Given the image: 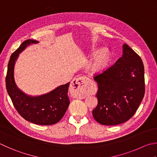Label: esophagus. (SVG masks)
Instances as JSON below:
<instances>
[{
    "label": "esophagus",
    "mask_w": 157,
    "mask_h": 157,
    "mask_svg": "<svg viewBox=\"0 0 157 157\" xmlns=\"http://www.w3.org/2000/svg\"><path fill=\"white\" fill-rule=\"evenodd\" d=\"M86 76H82L78 78H75L71 82V88L73 90V95L76 98L83 99L86 96L85 93V85L88 81Z\"/></svg>",
    "instance_id": "esophagus-1"
}]
</instances>
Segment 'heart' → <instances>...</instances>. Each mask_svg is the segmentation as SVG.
Masks as SVG:
<instances>
[{"mask_svg": "<svg viewBox=\"0 0 157 157\" xmlns=\"http://www.w3.org/2000/svg\"><path fill=\"white\" fill-rule=\"evenodd\" d=\"M105 60H106V56L104 54L100 53L88 65V71L90 73H95L100 70L104 65Z\"/></svg>", "mask_w": 157, "mask_h": 157, "instance_id": "1", "label": "heart"}]
</instances>
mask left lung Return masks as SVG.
Returning <instances> with one entry per match:
<instances>
[{
  "instance_id": "left-lung-1",
  "label": "left lung",
  "mask_w": 157,
  "mask_h": 157,
  "mask_svg": "<svg viewBox=\"0 0 157 157\" xmlns=\"http://www.w3.org/2000/svg\"><path fill=\"white\" fill-rule=\"evenodd\" d=\"M98 83V106L94 119L102 125L114 126L127 121L135 115L145 94L142 59L124 44L123 55L112 67L94 76Z\"/></svg>"
}]
</instances>
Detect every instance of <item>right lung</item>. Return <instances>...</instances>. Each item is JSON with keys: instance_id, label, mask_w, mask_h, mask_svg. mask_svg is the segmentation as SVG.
Segmentation results:
<instances>
[{"instance_id": "right-lung-1", "label": "right lung", "mask_w": 157, "mask_h": 157, "mask_svg": "<svg viewBox=\"0 0 157 157\" xmlns=\"http://www.w3.org/2000/svg\"><path fill=\"white\" fill-rule=\"evenodd\" d=\"M38 42L33 40H27L11 54L5 79L6 88L14 107L25 120L35 124L49 126L58 123L69 107V82L44 95L32 97L26 95L17 87L13 76L14 64L19 53L28 45Z\"/></svg>"}]
</instances>
